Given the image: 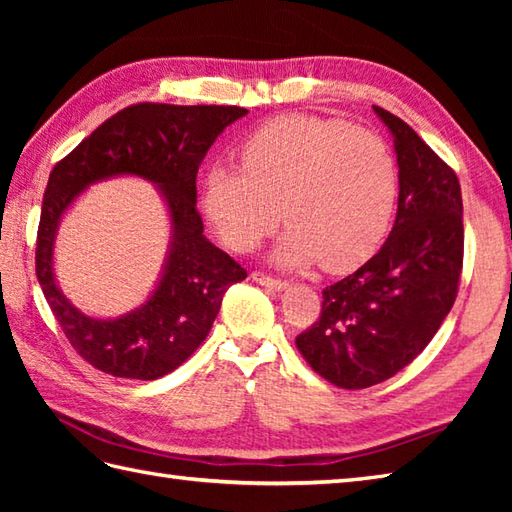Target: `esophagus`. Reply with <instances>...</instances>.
<instances>
[{
    "mask_svg": "<svg viewBox=\"0 0 512 512\" xmlns=\"http://www.w3.org/2000/svg\"><path fill=\"white\" fill-rule=\"evenodd\" d=\"M253 281H255V284L264 286V288H268V290H275V292H281V290H286V288H288L286 281L275 279V277L264 275V273H253Z\"/></svg>",
    "mask_w": 512,
    "mask_h": 512,
    "instance_id": "esophagus-1",
    "label": "esophagus"
}]
</instances>
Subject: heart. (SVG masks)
<instances>
[{
	"mask_svg": "<svg viewBox=\"0 0 512 512\" xmlns=\"http://www.w3.org/2000/svg\"><path fill=\"white\" fill-rule=\"evenodd\" d=\"M244 169L215 167L202 204L215 231L235 250L255 248L290 224L270 259L284 268L321 262L347 273L367 262L389 228L398 169L385 140L328 118L277 116L239 151Z\"/></svg>",
	"mask_w": 512,
	"mask_h": 512,
	"instance_id": "heart-1",
	"label": "heart"
}]
</instances>
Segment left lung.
Masks as SVG:
<instances>
[{
    "label": "left lung",
    "instance_id": "8db88e82",
    "mask_svg": "<svg viewBox=\"0 0 512 512\" xmlns=\"http://www.w3.org/2000/svg\"><path fill=\"white\" fill-rule=\"evenodd\" d=\"M398 162V211L383 248L323 290L319 321L297 336L310 367L341 389L398 374L440 330L458 295L464 253L458 176L413 129L374 105Z\"/></svg>",
    "mask_w": 512,
    "mask_h": 512
}]
</instances>
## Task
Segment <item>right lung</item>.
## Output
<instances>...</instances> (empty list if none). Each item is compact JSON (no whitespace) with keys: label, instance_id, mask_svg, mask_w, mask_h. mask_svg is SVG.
<instances>
[{"label":"right lung","instance_id":"1","mask_svg":"<svg viewBox=\"0 0 512 512\" xmlns=\"http://www.w3.org/2000/svg\"><path fill=\"white\" fill-rule=\"evenodd\" d=\"M246 114L231 105H132L52 169L37 235V279L63 334L92 367L134 380L173 372L206 339L224 292L246 279V270L206 239L195 209V176L206 151ZM125 175L151 181L166 202V262L140 307L118 318H92L58 288L53 244L62 217L92 183Z\"/></svg>","mask_w":512,"mask_h":512}]
</instances>
